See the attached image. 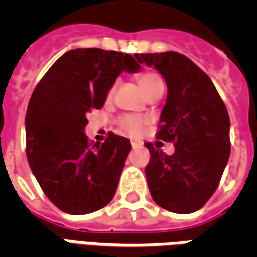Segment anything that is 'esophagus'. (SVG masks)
<instances>
[{"mask_svg": "<svg viewBox=\"0 0 257 257\" xmlns=\"http://www.w3.org/2000/svg\"><path fill=\"white\" fill-rule=\"evenodd\" d=\"M131 146H132V149H139L140 143H138V142H134V140H132V142H131Z\"/></svg>", "mask_w": 257, "mask_h": 257, "instance_id": "esophagus-1", "label": "esophagus"}]
</instances>
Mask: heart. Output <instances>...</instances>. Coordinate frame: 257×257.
Wrapping results in <instances>:
<instances>
[{"instance_id": "b5f03b06", "label": "heart", "mask_w": 257, "mask_h": 257, "mask_svg": "<svg viewBox=\"0 0 257 257\" xmlns=\"http://www.w3.org/2000/svg\"><path fill=\"white\" fill-rule=\"evenodd\" d=\"M138 84H139L140 89L143 90V93L146 96L149 95L150 92L158 88L160 85L162 84L161 77L158 74L153 73V71H146V73L139 74L138 77ZM114 93V86L110 88L108 93H107V97L110 99ZM146 125V119L140 115H135V114H125V115H121V117L117 119V126L118 129L123 132V134L131 135V136H136L139 135Z\"/></svg>"}]
</instances>
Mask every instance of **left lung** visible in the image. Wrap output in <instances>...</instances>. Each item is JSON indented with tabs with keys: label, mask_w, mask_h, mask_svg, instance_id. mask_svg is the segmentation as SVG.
I'll use <instances>...</instances> for the list:
<instances>
[{
	"label": "left lung",
	"mask_w": 257,
	"mask_h": 257,
	"mask_svg": "<svg viewBox=\"0 0 257 257\" xmlns=\"http://www.w3.org/2000/svg\"><path fill=\"white\" fill-rule=\"evenodd\" d=\"M165 78L167 103L157 139L172 142L168 156L146 143L150 161L146 179L157 205L175 213L201 209L213 195L230 157V118L226 104L206 74L182 53H136Z\"/></svg>",
	"instance_id": "left-lung-1"
}]
</instances>
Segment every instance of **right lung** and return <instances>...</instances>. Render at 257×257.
Returning <instances> with one entry per match:
<instances>
[{
	"label": "right lung",
	"instance_id": "1",
	"mask_svg": "<svg viewBox=\"0 0 257 257\" xmlns=\"http://www.w3.org/2000/svg\"><path fill=\"white\" fill-rule=\"evenodd\" d=\"M139 68L128 53L71 49L33 92L26 112V154L42 191L66 213L95 212L114 197L131 143L112 132L104 143H90L84 132L86 114L103 107L119 74Z\"/></svg>",
	"mask_w": 257,
	"mask_h": 257
}]
</instances>
